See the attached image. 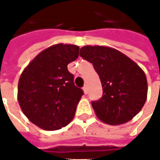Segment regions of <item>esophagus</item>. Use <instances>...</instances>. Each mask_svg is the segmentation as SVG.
Listing matches in <instances>:
<instances>
[{
  "label": "esophagus",
  "instance_id": "34e87169",
  "mask_svg": "<svg viewBox=\"0 0 160 160\" xmlns=\"http://www.w3.org/2000/svg\"><path fill=\"white\" fill-rule=\"evenodd\" d=\"M83 92H84V93H85V94H88V92H89V89H88V86H87V85H84V87H83Z\"/></svg>",
  "mask_w": 160,
  "mask_h": 160
}]
</instances>
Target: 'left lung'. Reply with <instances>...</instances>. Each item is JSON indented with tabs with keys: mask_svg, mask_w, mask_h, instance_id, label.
<instances>
[{
	"mask_svg": "<svg viewBox=\"0 0 160 160\" xmlns=\"http://www.w3.org/2000/svg\"><path fill=\"white\" fill-rule=\"evenodd\" d=\"M80 56L92 63L102 86V97L92 102L97 117L118 125L130 121L143 108L148 81L142 68L122 52L102 46H85Z\"/></svg>",
	"mask_w": 160,
	"mask_h": 160,
	"instance_id": "8db88e82",
	"label": "left lung"
}]
</instances>
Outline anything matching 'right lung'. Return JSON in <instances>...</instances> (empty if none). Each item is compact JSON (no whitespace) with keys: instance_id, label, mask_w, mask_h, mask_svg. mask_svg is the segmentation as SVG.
<instances>
[{"instance_id":"1","label":"right lung","mask_w":160,"mask_h":160,"mask_svg":"<svg viewBox=\"0 0 160 160\" xmlns=\"http://www.w3.org/2000/svg\"><path fill=\"white\" fill-rule=\"evenodd\" d=\"M80 48L57 44L40 52L22 72L17 98L24 115L38 127L54 131L71 122L83 91L74 84L68 64Z\"/></svg>"}]
</instances>
